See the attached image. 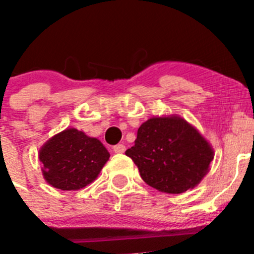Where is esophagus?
Listing matches in <instances>:
<instances>
[{
    "instance_id": "34e87169",
    "label": "esophagus",
    "mask_w": 254,
    "mask_h": 254,
    "mask_svg": "<svg viewBox=\"0 0 254 254\" xmlns=\"http://www.w3.org/2000/svg\"><path fill=\"white\" fill-rule=\"evenodd\" d=\"M125 149H127V147H125L124 144H118L113 147L114 152H117V154H123V152L125 151Z\"/></svg>"
}]
</instances>
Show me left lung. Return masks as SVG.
Returning a JSON list of instances; mask_svg holds the SVG:
<instances>
[{
	"mask_svg": "<svg viewBox=\"0 0 254 254\" xmlns=\"http://www.w3.org/2000/svg\"><path fill=\"white\" fill-rule=\"evenodd\" d=\"M149 186L166 193L193 189L210 170L213 149L179 115L150 118L140 125L135 145L125 151Z\"/></svg>",
	"mask_w": 254,
	"mask_h": 254,
	"instance_id": "left-lung-1",
	"label": "left lung"
}]
</instances>
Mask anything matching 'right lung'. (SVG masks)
<instances>
[{
	"label": "right lung",
	"instance_id": "right-lung-1",
	"mask_svg": "<svg viewBox=\"0 0 254 254\" xmlns=\"http://www.w3.org/2000/svg\"><path fill=\"white\" fill-rule=\"evenodd\" d=\"M38 156L42 174L51 186L75 191L97 179L110 154L100 140L68 127L46 141Z\"/></svg>",
	"mask_w": 254,
	"mask_h": 254
}]
</instances>
